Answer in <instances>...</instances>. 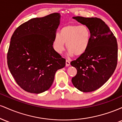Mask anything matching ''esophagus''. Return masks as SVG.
<instances>
[{"mask_svg":"<svg viewBox=\"0 0 122 122\" xmlns=\"http://www.w3.org/2000/svg\"><path fill=\"white\" fill-rule=\"evenodd\" d=\"M69 65H70L69 60H66V66H69Z\"/></svg>","mask_w":122,"mask_h":122,"instance_id":"obj_1","label":"esophagus"}]
</instances>
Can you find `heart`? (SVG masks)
<instances>
[{"label":"heart","instance_id":"obj_1","mask_svg":"<svg viewBox=\"0 0 122 122\" xmlns=\"http://www.w3.org/2000/svg\"><path fill=\"white\" fill-rule=\"evenodd\" d=\"M91 33L90 29L84 25H69L56 33L53 39V46L56 51L61 53L66 49L71 55L80 56L88 49L90 44Z\"/></svg>","mask_w":122,"mask_h":122}]
</instances>
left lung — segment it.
Here are the masks:
<instances>
[{
    "label": "left lung",
    "mask_w": 122,
    "mask_h": 122,
    "mask_svg": "<svg viewBox=\"0 0 122 122\" xmlns=\"http://www.w3.org/2000/svg\"><path fill=\"white\" fill-rule=\"evenodd\" d=\"M73 18L89 27L91 38L86 51L71 61V65L77 71L72 82L80 91H94L107 81L116 69L117 38L104 21L99 18L82 16Z\"/></svg>",
    "instance_id": "left-lung-1"
}]
</instances>
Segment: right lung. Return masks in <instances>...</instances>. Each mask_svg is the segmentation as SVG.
<instances>
[{"mask_svg":"<svg viewBox=\"0 0 122 122\" xmlns=\"http://www.w3.org/2000/svg\"><path fill=\"white\" fill-rule=\"evenodd\" d=\"M60 14L31 19L15 30L7 53V65L15 81L30 93H40L50 88L65 58L53 48Z\"/></svg>","mask_w":122,"mask_h":122,"instance_id":"add662e5","label":"right lung"}]
</instances>
